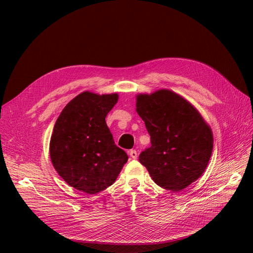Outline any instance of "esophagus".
<instances>
[{"mask_svg":"<svg viewBox=\"0 0 253 253\" xmlns=\"http://www.w3.org/2000/svg\"><path fill=\"white\" fill-rule=\"evenodd\" d=\"M128 154H129V156H131V157L134 158V159H136V158H137V155H138V154H137V151H136V150H131V151L128 152Z\"/></svg>","mask_w":253,"mask_h":253,"instance_id":"esophagus-1","label":"esophagus"}]
</instances>
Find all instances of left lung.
Wrapping results in <instances>:
<instances>
[{
    "label": "left lung",
    "instance_id": "obj_1",
    "mask_svg": "<svg viewBox=\"0 0 253 253\" xmlns=\"http://www.w3.org/2000/svg\"><path fill=\"white\" fill-rule=\"evenodd\" d=\"M136 112L151 136L139 155L158 186L179 192L205 172L213 150L210 126L194 106L170 89L136 96Z\"/></svg>",
    "mask_w": 253,
    "mask_h": 253
}]
</instances>
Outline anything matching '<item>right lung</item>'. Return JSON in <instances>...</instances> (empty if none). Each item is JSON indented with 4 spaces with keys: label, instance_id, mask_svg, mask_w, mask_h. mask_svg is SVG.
I'll use <instances>...</instances> for the list:
<instances>
[{
    "label": "right lung",
    "instance_id": "add662e5",
    "mask_svg": "<svg viewBox=\"0 0 253 253\" xmlns=\"http://www.w3.org/2000/svg\"><path fill=\"white\" fill-rule=\"evenodd\" d=\"M117 101L116 93L83 91L65 105L53 126L49 143L53 168L71 187L87 194L112 186L127 162L105 122Z\"/></svg>",
    "mask_w": 253,
    "mask_h": 253
}]
</instances>
